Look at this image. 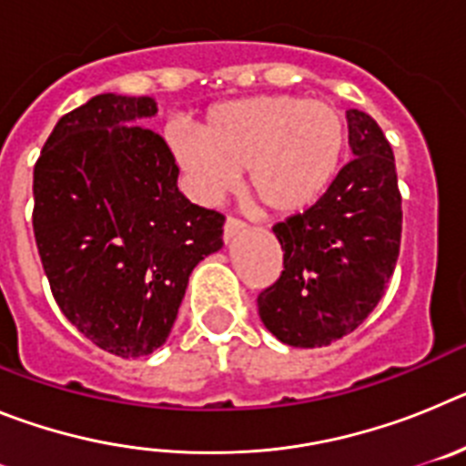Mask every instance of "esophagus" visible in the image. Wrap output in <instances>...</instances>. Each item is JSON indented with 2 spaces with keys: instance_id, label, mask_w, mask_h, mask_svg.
I'll use <instances>...</instances> for the list:
<instances>
[{
  "instance_id": "obj_1",
  "label": "esophagus",
  "mask_w": 466,
  "mask_h": 466,
  "mask_svg": "<svg viewBox=\"0 0 466 466\" xmlns=\"http://www.w3.org/2000/svg\"><path fill=\"white\" fill-rule=\"evenodd\" d=\"M242 230H245V221L233 219V217H228V219H226V224H224V240L226 242L233 240V238H236L238 233H242Z\"/></svg>"
}]
</instances>
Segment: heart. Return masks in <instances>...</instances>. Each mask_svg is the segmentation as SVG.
I'll list each match as a JSON object with an SVG mask.
<instances>
[{"label":"heart","instance_id":"b5f03b06","mask_svg":"<svg viewBox=\"0 0 466 466\" xmlns=\"http://www.w3.org/2000/svg\"><path fill=\"white\" fill-rule=\"evenodd\" d=\"M167 142L198 196L219 198L247 167V188L263 208L294 214L336 177L345 118L322 100L261 95L214 106L203 130L172 123Z\"/></svg>","mask_w":466,"mask_h":466}]
</instances>
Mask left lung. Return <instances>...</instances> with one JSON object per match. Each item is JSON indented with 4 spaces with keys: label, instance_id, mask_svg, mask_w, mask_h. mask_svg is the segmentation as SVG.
Masks as SVG:
<instances>
[{
    "label": "left lung",
    "instance_id": "1",
    "mask_svg": "<svg viewBox=\"0 0 466 466\" xmlns=\"http://www.w3.org/2000/svg\"><path fill=\"white\" fill-rule=\"evenodd\" d=\"M348 130L355 158L312 208L273 226L284 270L257 306L266 329L291 348H322L355 331L397 266L401 193L392 147L360 109H348Z\"/></svg>",
    "mask_w": 466,
    "mask_h": 466
}]
</instances>
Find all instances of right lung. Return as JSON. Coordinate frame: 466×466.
Returning <instances> with one entry per match:
<instances>
[{
	"label": "right lung",
	"instance_id": "add662e5",
	"mask_svg": "<svg viewBox=\"0 0 466 466\" xmlns=\"http://www.w3.org/2000/svg\"><path fill=\"white\" fill-rule=\"evenodd\" d=\"M154 97L102 93L65 114L35 166V240L53 299L123 360L166 343L193 268L224 247V214L177 187Z\"/></svg>",
	"mask_w": 466,
	"mask_h": 466
}]
</instances>
